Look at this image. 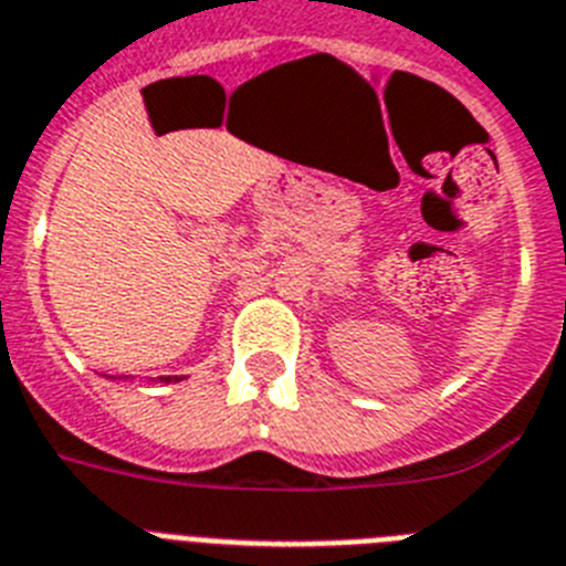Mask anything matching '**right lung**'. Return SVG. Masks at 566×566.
<instances>
[{
  "label": "right lung",
  "instance_id": "1",
  "mask_svg": "<svg viewBox=\"0 0 566 566\" xmlns=\"http://www.w3.org/2000/svg\"><path fill=\"white\" fill-rule=\"evenodd\" d=\"M163 380H166V384H171V380H174V384H177V380H180V378H177V375H174V378H163Z\"/></svg>",
  "mask_w": 566,
  "mask_h": 566
}]
</instances>
